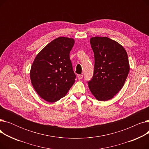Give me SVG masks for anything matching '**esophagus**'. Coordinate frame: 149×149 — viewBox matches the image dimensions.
Wrapping results in <instances>:
<instances>
[{
	"label": "esophagus",
	"instance_id": "esophagus-1",
	"mask_svg": "<svg viewBox=\"0 0 149 149\" xmlns=\"http://www.w3.org/2000/svg\"><path fill=\"white\" fill-rule=\"evenodd\" d=\"M83 75H78V76H77V78H78V79H79V80H80V79H81L82 78H83Z\"/></svg>",
	"mask_w": 149,
	"mask_h": 149
}]
</instances>
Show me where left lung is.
<instances>
[{
  "instance_id": "obj_1",
  "label": "left lung",
  "mask_w": 149,
  "mask_h": 149,
  "mask_svg": "<svg viewBox=\"0 0 149 149\" xmlns=\"http://www.w3.org/2000/svg\"><path fill=\"white\" fill-rule=\"evenodd\" d=\"M90 43L95 66L89 88L97 100H111L122 89L127 77L130 70L127 54L121 45L106 37H92Z\"/></svg>"
}]
</instances>
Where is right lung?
Here are the masks:
<instances>
[{
    "label": "right lung",
    "mask_w": 149,
    "mask_h": 149,
    "mask_svg": "<svg viewBox=\"0 0 149 149\" xmlns=\"http://www.w3.org/2000/svg\"><path fill=\"white\" fill-rule=\"evenodd\" d=\"M74 39L59 37L40 51L30 70V79L37 94L44 100L54 103L64 97L75 83L69 53Z\"/></svg>",
    "instance_id": "right-lung-1"
}]
</instances>
